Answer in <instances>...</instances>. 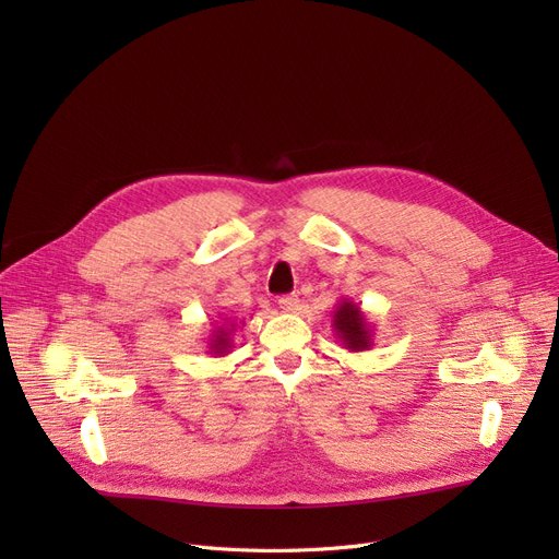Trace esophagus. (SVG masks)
<instances>
[{
	"label": "esophagus",
	"instance_id": "esophagus-1",
	"mask_svg": "<svg viewBox=\"0 0 559 559\" xmlns=\"http://www.w3.org/2000/svg\"><path fill=\"white\" fill-rule=\"evenodd\" d=\"M278 308H281L283 312H297V310L301 308V301H299V297H295V295L281 297V299H278Z\"/></svg>",
	"mask_w": 559,
	"mask_h": 559
}]
</instances>
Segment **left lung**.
Listing matches in <instances>:
<instances>
[{
	"instance_id": "left-lung-1",
	"label": "left lung",
	"mask_w": 559,
	"mask_h": 559,
	"mask_svg": "<svg viewBox=\"0 0 559 559\" xmlns=\"http://www.w3.org/2000/svg\"><path fill=\"white\" fill-rule=\"evenodd\" d=\"M333 331L346 350H369L373 346V326L354 299H340L333 310Z\"/></svg>"
}]
</instances>
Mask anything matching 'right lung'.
I'll use <instances>...</instances> for the list:
<instances>
[{"label": "right lung", "mask_w": 559, "mask_h": 559, "mask_svg": "<svg viewBox=\"0 0 559 559\" xmlns=\"http://www.w3.org/2000/svg\"><path fill=\"white\" fill-rule=\"evenodd\" d=\"M238 326H245V321H235V319H219L213 321V331L209 335V342H205V354H213V358H224L230 354L233 348V335L238 331Z\"/></svg>", "instance_id": "add662e5"}]
</instances>
